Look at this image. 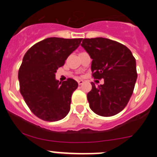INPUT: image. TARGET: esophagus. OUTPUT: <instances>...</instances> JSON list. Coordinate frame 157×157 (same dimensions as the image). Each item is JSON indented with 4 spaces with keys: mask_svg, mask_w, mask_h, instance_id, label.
Returning a JSON list of instances; mask_svg holds the SVG:
<instances>
[{
    "mask_svg": "<svg viewBox=\"0 0 157 157\" xmlns=\"http://www.w3.org/2000/svg\"><path fill=\"white\" fill-rule=\"evenodd\" d=\"M83 82H84V81L83 80H78V85H82V84H83Z\"/></svg>",
    "mask_w": 157,
    "mask_h": 157,
    "instance_id": "34e87169",
    "label": "esophagus"
}]
</instances>
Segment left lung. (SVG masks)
<instances>
[{
  "instance_id": "left-lung-1",
  "label": "left lung",
  "mask_w": 157,
  "mask_h": 157,
  "mask_svg": "<svg viewBox=\"0 0 157 157\" xmlns=\"http://www.w3.org/2000/svg\"><path fill=\"white\" fill-rule=\"evenodd\" d=\"M82 46L92 60V76L104 78L103 85L95 86L87 94L90 108L105 117L121 112L130 101L138 77L135 58L121 43L104 37L84 38Z\"/></svg>"
}]
</instances>
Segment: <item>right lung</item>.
I'll list each match as a JSON object with an SVG mask.
<instances>
[{
    "mask_svg": "<svg viewBox=\"0 0 157 157\" xmlns=\"http://www.w3.org/2000/svg\"><path fill=\"white\" fill-rule=\"evenodd\" d=\"M82 40L48 37L25 53L18 74L19 91L30 111L41 120L55 122L68 114L78 82L67 78L61 83L56 80L55 73Z\"/></svg>",
    "mask_w": 157,
    "mask_h": 157,
    "instance_id": "add662e5",
    "label": "right lung"
}]
</instances>
